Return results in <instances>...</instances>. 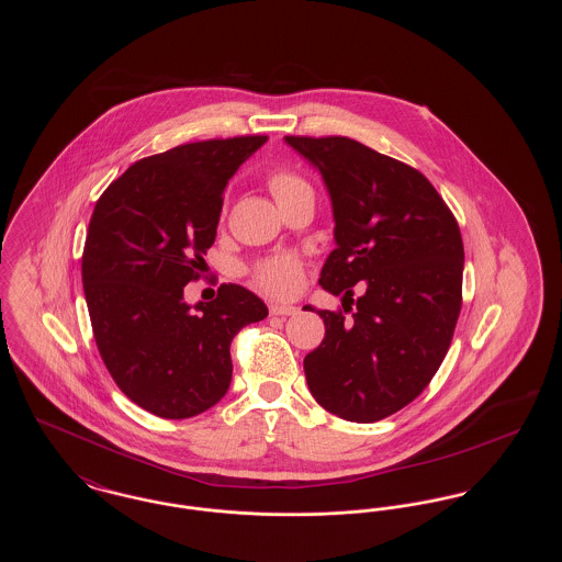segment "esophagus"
<instances>
[{
  "instance_id": "esophagus-1",
  "label": "esophagus",
  "mask_w": 562,
  "mask_h": 562,
  "mask_svg": "<svg viewBox=\"0 0 562 562\" xmlns=\"http://www.w3.org/2000/svg\"><path fill=\"white\" fill-rule=\"evenodd\" d=\"M299 312V307H294V305H282V303H271L269 305V314L271 316H294Z\"/></svg>"
}]
</instances>
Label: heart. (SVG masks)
<instances>
[{"mask_svg":"<svg viewBox=\"0 0 562 562\" xmlns=\"http://www.w3.org/2000/svg\"><path fill=\"white\" fill-rule=\"evenodd\" d=\"M268 186L273 198L280 202L291 191L307 183L286 168H276L269 172ZM250 278H252V284L263 293L271 296H293L303 280V263L299 257L286 255V252L271 255L252 266Z\"/></svg>","mask_w":562,"mask_h":562,"instance_id":"heart-1","label":"heart"}]
</instances>
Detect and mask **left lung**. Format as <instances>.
Masks as SVG:
<instances>
[{
	"mask_svg": "<svg viewBox=\"0 0 562 562\" xmlns=\"http://www.w3.org/2000/svg\"><path fill=\"white\" fill-rule=\"evenodd\" d=\"M321 170L335 241L322 289L344 311L318 312L326 333L303 360L312 396L328 413L373 424L415 401L440 369L461 310L463 241L457 218L413 166L348 136H284ZM368 291L352 299V286ZM310 310V305L305 307Z\"/></svg>",
	"mask_w": 562,
	"mask_h": 562,
	"instance_id": "left-lung-1",
	"label": "left lung"
}]
</instances>
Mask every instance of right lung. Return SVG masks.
<instances>
[{
	"mask_svg": "<svg viewBox=\"0 0 562 562\" xmlns=\"http://www.w3.org/2000/svg\"><path fill=\"white\" fill-rule=\"evenodd\" d=\"M266 134L186 143L134 161L90 216L81 282L99 353L117 387L161 419H188L225 396L232 339L268 316L240 284L189 307L216 238L223 191Z\"/></svg>",
	"mask_w": 562,
	"mask_h": 562,
	"instance_id": "1",
	"label": "right lung"
}]
</instances>
